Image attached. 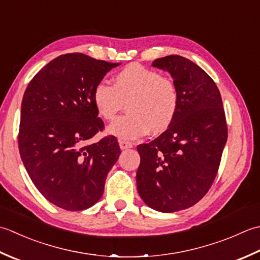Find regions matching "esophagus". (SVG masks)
<instances>
[{
    "label": "esophagus",
    "instance_id": "esophagus-1",
    "mask_svg": "<svg viewBox=\"0 0 260 260\" xmlns=\"http://www.w3.org/2000/svg\"><path fill=\"white\" fill-rule=\"evenodd\" d=\"M119 145H120V148H121V149H122V150L128 149V148H132V147H134V144H132V142L125 141V140H119Z\"/></svg>",
    "mask_w": 260,
    "mask_h": 260
}]
</instances>
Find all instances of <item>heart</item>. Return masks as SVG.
<instances>
[{
    "label": "heart",
    "mask_w": 260,
    "mask_h": 260,
    "mask_svg": "<svg viewBox=\"0 0 260 260\" xmlns=\"http://www.w3.org/2000/svg\"><path fill=\"white\" fill-rule=\"evenodd\" d=\"M93 102L98 113L113 120L126 103L128 113L108 128L110 135L121 140H134L148 132L166 131L176 116L179 94L172 78L139 65L130 63L114 77V85L99 83L94 87Z\"/></svg>",
    "instance_id": "heart-1"
}]
</instances>
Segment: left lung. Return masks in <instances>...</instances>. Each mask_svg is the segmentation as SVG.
<instances>
[{"label": "left lung", "instance_id": "left-lung-1", "mask_svg": "<svg viewBox=\"0 0 260 260\" xmlns=\"http://www.w3.org/2000/svg\"><path fill=\"white\" fill-rule=\"evenodd\" d=\"M152 66L171 74L179 103L171 126L137 147V188L151 209L172 213L190 208L209 192L219 171L228 125L219 88L197 63L171 55L155 59Z\"/></svg>", "mask_w": 260, "mask_h": 260}]
</instances>
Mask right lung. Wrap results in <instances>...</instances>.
Wrapping results in <instances>:
<instances>
[{
    "instance_id": "1",
    "label": "right lung",
    "mask_w": 260,
    "mask_h": 260,
    "mask_svg": "<svg viewBox=\"0 0 260 260\" xmlns=\"http://www.w3.org/2000/svg\"><path fill=\"white\" fill-rule=\"evenodd\" d=\"M120 63L79 52L52 59L36 74L21 104V159L39 192L58 208L81 211L102 197L108 173L121 153L118 140L89 139L104 123L94 87Z\"/></svg>"
}]
</instances>
